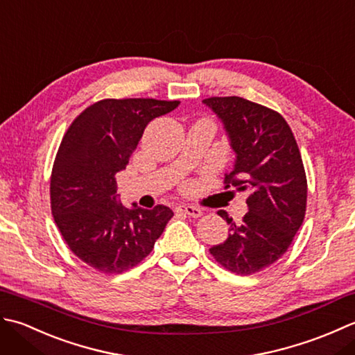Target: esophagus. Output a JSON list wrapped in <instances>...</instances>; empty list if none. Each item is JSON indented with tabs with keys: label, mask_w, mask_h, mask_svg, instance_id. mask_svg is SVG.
<instances>
[{
	"label": "esophagus",
	"mask_w": 355,
	"mask_h": 355,
	"mask_svg": "<svg viewBox=\"0 0 355 355\" xmlns=\"http://www.w3.org/2000/svg\"><path fill=\"white\" fill-rule=\"evenodd\" d=\"M176 211L184 213L187 216H191V218H200V216H202V209L200 208L193 207V205H188V204L178 205L176 207Z\"/></svg>",
	"instance_id": "1"
}]
</instances>
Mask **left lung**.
<instances>
[{"label": "left lung", "mask_w": 355, "mask_h": 355, "mask_svg": "<svg viewBox=\"0 0 355 355\" xmlns=\"http://www.w3.org/2000/svg\"><path fill=\"white\" fill-rule=\"evenodd\" d=\"M222 122L234 151L225 188L247 193L241 223L218 211L230 225L227 241L209 248L228 271L257 272L285 254L306 211V176L288 122L277 112L239 96L202 101Z\"/></svg>", "instance_id": "left-lung-1"}]
</instances>
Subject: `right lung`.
I'll list each match as a JSON object with an SVG mask.
<instances>
[{
	"label": "right lung",
	"instance_id": "1",
	"mask_svg": "<svg viewBox=\"0 0 355 355\" xmlns=\"http://www.w3.org/2000/svg\"><path fill=\"white\" fill-rule=\"evenodd\" d=\"M179 104L104 99L87 107L64 135L50 179L52 214L69 248L92 268L110 274L133 268L173 218L165 205H122L116 173L125 168L148 122Z\"/></svg>",
	"mask_w": 355,
	"mask_h": 355
}]
</instances>
